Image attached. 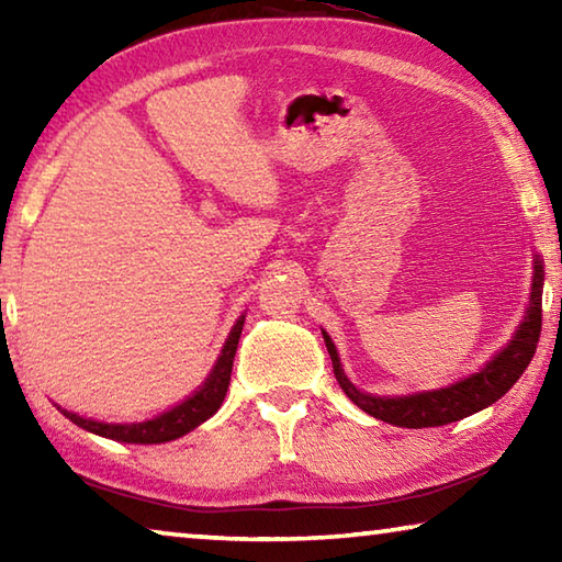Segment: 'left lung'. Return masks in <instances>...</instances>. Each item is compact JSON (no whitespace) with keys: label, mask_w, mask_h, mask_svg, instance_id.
Returning a JSON list of instances; mask_svg holds the SVG:
<instances>
[{"label":"left lung","mask_w":562,"mask_h":562,"mask_svg":"<svg viewBox=\"0 0 562 562\" xmlns=\"http://www.w3.org/2000/svg\"><path fill=\"white\" fill-rule=\"evenodd\" d=\"M543 262L536 258V268H532V288H530V304L522 317L516 335L503 347L496 357H493L481 372L461 379L451 386L434 389V392H418L408 396H374L364 394L349 382L341 361L337 355L335 341L325 337L327 351L331 357V367H335V376L351 402H355L361 412L379 418V422L404 426V429H426V426H446L459 418L471 416L481 408L491 406L493 402L508 392V389L518 382L520 374L526 372L532 355H536L538 339H540V325H543Z\"/></svg>","instance_id":"1"}]
</instances>
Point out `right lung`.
<instances>
[{"label":"right lung","instance_id":"obj_1","mask_svg":"<svg viewBox=\"0 0 562 562\" xmlns=\"http://www.w3.org/2000/svg\"><path fill=\"white\" fill-rule=\"evenodd\" d=\"M243 325H245V317L235 322V327L231 329V335H227L225 347L215 361L211 376L205 379V384L198 389L193 396H188L183 404L168 408V412L148 418V422L103 424V422H93V418H83L74 412H66L61 406L56 408H59V412L76 426H81V429H87L91 434H99L103 439H113L123 443H166V441L180 439V436L193 431L195 426L207 422V418L221 408L223 398L227 394V386H231L233 359L237 351V341H240Z\"/></svg>","mask_w":562,"mask_h":562}]
</instances>
